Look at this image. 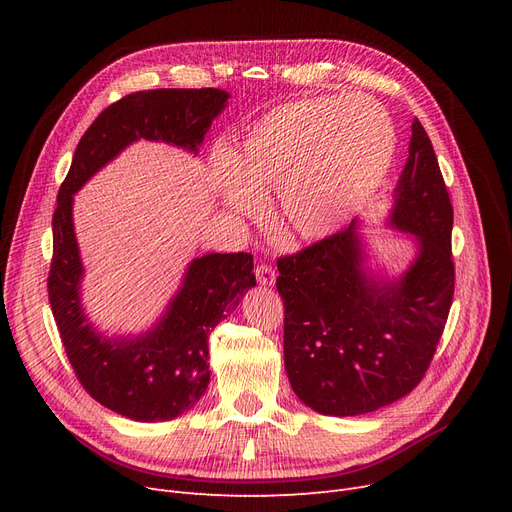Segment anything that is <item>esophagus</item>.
<instances>
[{
  "mask_svg": "<svg viewBox=\"0 0 512 512\" xmlns=\"http://www.w3.org/2000/svg\"><path fill=\"white\" fill-rule=\"evenodd\" d=\"M255 276H257V282L261 286H272L276 282V270H274L272 265H267V263H259L255 267Z\"/></svg>",
  "mask_w": 512,
  "mask_h": 512,
  "instance_id": "esophagus-1",
  "label": "esophagus"
}]
</instances>
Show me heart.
Segmentation results:
<instances>
[{"label":"heart","mask_w":512,"mask_h":512,"mask_svg":"<svg viewBox=\"0 0 512 512\" xmlns=\"http://www.w3.org/2000/svg\"><path fill=\"white\" fill-rule=\"evenodd\" d=\"M396 139L388 114L363 97H319L276 107L236 153L215 147L209 176L232 211L276 191L280 226L297 238L332 234L380 184Z\"/></svg>","instance_id":"b5f03b06"}]
</instances>
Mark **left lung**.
<instances>
[{
    "mask_svg": "<svg viewBox=\"0 0 512 512\" xmlns=\"http://www.w3.org/2000/svg\"><path fill=\"white\" fill-rule=\"evenodd\" d=\"M394 197L390 222L421 247L400 282L363 274L353 226L278 259L286 373L317 413L353 417L392 405L425 378L442 338L454 297L452 205L417 118Z\"/></svg>",
    "mask_w": 512,
    "mask_h": 512,
    "instance_id": "obj_1",
    "label": "left lung"
}]
</instances>
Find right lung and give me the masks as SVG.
<instances>
[{
  "mask_svg": "<svg viewBox=\"0 0 512 512\" xmlns=\"http://www.w3.org/2000/svg\"><path fill=\"white\" fill-rule=\"evenodd\" d=\"M230 95L222 89H155L107 105L80 139L53 211L47 294L66 357L99 405L134 421H170L209 384L207 338L255 286L251 253H211L188 267L157 328L137 340H107L78 305L83 274L72 226V195L128 143L149 139L197 151Z\"/></svg>",
  "mask_w": 512,
  "mask_h": 512,
  "instance_id": "1",
  "label": "right lung"
}]
</instances>
